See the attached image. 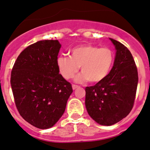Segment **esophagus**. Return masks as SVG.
Instances as JSON below:
<instances>
[{
  "instance_id": "1",
  "label": "esophagus",
  "mask_w": 150,
  "mask_h": 150,
  "mask_svg": "<svg viewBox=\"0 0 150 150\" xmlns=\"http://www.w3.org/2000/svg\"><path fill=\"white\" fill-rule=\"evenodd\" d=\"M72 90H76V89L77 88H79V86H78V85H72Z\"/></svg>"
}]
</instances>
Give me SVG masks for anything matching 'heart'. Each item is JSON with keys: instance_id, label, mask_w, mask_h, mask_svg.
Returning <instances> with one entry per match:
<instances>
[{"instance_id": "heart-1", "label": "heart", "mask_w": 150, "mask_h": 150, "mask_svg": "<svg viewBox=\"0 0 150 150\" xmlns=\"http://www.w3.org/2000/svg\"><path fill=\"white\" fill-rule=\"evenodd\" d=\"M114 58V53L110 48L83 45L74 47L70 56L57 57L56 63L60 73L66 80L73 78L80 67L82 72L75 77L76 83L87 80L99 83L109 74Z\"/></svg>"}]
</instances>
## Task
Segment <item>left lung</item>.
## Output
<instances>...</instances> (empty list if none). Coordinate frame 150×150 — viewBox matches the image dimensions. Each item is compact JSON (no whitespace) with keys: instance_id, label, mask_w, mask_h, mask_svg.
<instances>
[{"instance_id":"1","label":"left lung","mask_w":150,"mask_h":150,"mask_svg":"<svg viewBox=\"0 0 150 150\" xmlns=\"http://www.w3.org/2000/svg\"><path fill=\"white\" fill-rule=\"evenodd\" d=\"M116 53L108 76L94 86L85 88V107L99 125L110 126L127 116L132 109L138 83V73L130 51L110 38Z\"/></svg>"}]
</instances>
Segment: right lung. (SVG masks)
I'll list each match as a JSON object with an SVG mask.
<instances>
[{
	"instance_id": "right-lung-1",
	"label": "right lung",
	"mask_w": 150,
	"mask_h": 150,
	"mask_svg": "<svg viewBox=\"0 0 150 150\" xmlns=\"http://www.w3.org/2000/svg\"><path fill=\"white\" fill-rule=\"evenodd\" d=\"M60 47L57 40L36 42L21 52L11 72L16 108L25 120L39 129L56 124L72 93L57 66Z\"/></svg>"
}]
</instances>
